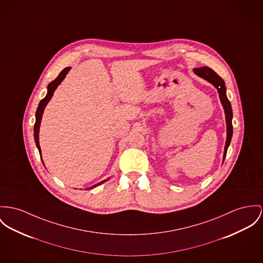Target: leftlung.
<instances>
[{
  "label": "left lung",
  "mask_w": 263,
  "mask_h": 263,
  "mask_svg": "<svg viewBox=\"0 0 263 263\" xmlns=\"http://www.w3.org/2000/svg\"><path fill=\"white\" fill-rule=\"evenodd\" d=\"M193 72L203 78L204 80L211 83L216 89L219 94V99L222 104L224 113H225V121H226V131H227V137H226V142H225V147H224V153H223V162L226 157L227 149L228 146L231 141L232 138V133H233V127H232V108L231 104L228 100L226 96V87L225 83L222 80L221 77H219L212 69L209 67H201V68H195L193 69Z\"/></svg>",
  "instance_id": "left-lung-1"
}]
</instances>
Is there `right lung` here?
Returning a JSON list of instances; mask_svg holds the SVG:
<instances>
[{
    "mask_svg": "<svg viewBox=\"0 0 263 263\" xmlns=\"http://www.w3.org/2000/svg\"><path fill=\"white\" fill-rule=\"evenodd\" d=\"M70 70H71L70 67H67V68H65L64 70H62V72L59 74V76H58L54 81L51 82V83L48 85V92H47V95H46V97H45L44 99L41 100L40 103H39V106H38V108H37V111H36V122H35V125H34V138H35L36 146H37V148H38V150H39L40 156H42V154H41V147L40 144H39V130H40L41 120H42V116H43L45 107L47 106V104L49 103V101L51 100V98H52L53 95H54L55 90L58 88V86L60 85L61 82L65 79L66 75L68 74V72H69ZM41 160L43 162L42 158H41ZM43 164H44V162H43ZM108 179H109V178H107L106 180L99 182V183L93 185L92 187H89L88 189H93V188H95V187L101 185L102 183L107 181Z\"/></svg>",
    "mask_w": 263,
    "mask_h": 263,
    "instance_id": "obj_1",
    "label": "right lung"
}]
</instances>
